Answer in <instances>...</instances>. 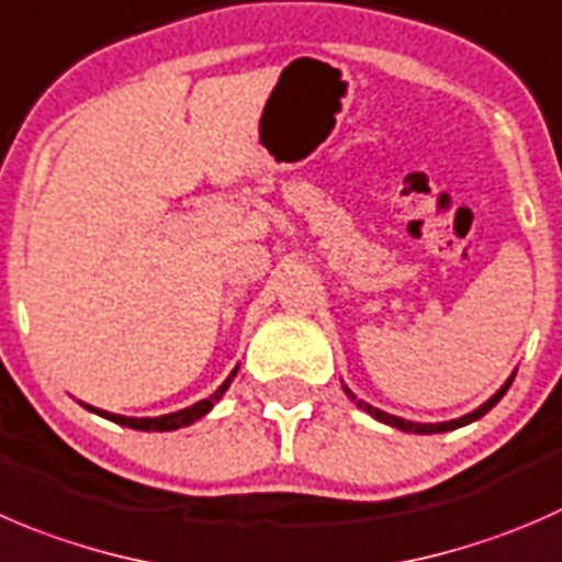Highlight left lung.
Returning <instances> with one entry per match:
<instances>
[{
  "label": "left lung",
  "instance_id": "8db88e82",
  "mask_svg": "<svg viewBox=\"0 0 562 562\" xmlns=\"http://www.w3.org/2000/svg\"><path fill=\"white\" fill-rule=\"evenodd\" d=\"M510 381H514V379H508V381H505V386H503V390L497 392V395L492 397V401H486V403H483L481 408H475V412H472V414H467V417L450 419V423H428V426H426V423H412V419H401V417H395V414H386V412H381V408H373V406H370V403L359 401V397L353 395V392L348 390V386H342V390H346V395L351 397V401H357V406H359V408H364V412H368V414H373L375 419H381V423H386V426H392V428H401V431H412V434H442V431H453V428H461V426H467V423H472V419H481L483 414L488 412V408H492V406H497V401H499V397H503L505 392H508Z\"/></svg>",
  "mask_w": 562,
  "mask_h": 562
}]
</instances>
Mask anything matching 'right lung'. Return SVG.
<instances>
[{
  "instance_id": "1",
  "label": "right lung",
  "mask_w": 562,
  "mask_h": 562,
  "mask_svg": "<svg viewBox=\"0 0 562 562\" xmlns=\"http://www.w3.org/2000/svg\"><path fill=\"white\" fill-rule=\"evenodd\" d=\"M233 375H236V370H233V373L225 379V384H222L220 390L214 392V395L205 397V401L194 403V406H189V408H181V412H176V414H165V417H120V414L98 412V408H92V412H98V414H101V417L112 419V423H117V426L136 428V431H176V428L192 426L194 419H200V417H203V414H209L211 406H214V403L220 401L222 395H225V390H227V386H231Z\"/></svg>"
}]
</instances>
